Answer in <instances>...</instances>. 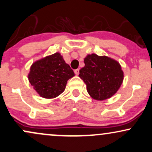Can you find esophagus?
Masks as SVG:
<instances>
[{"mask_svg":"<svg viewBox=\"0 0 152 152\" xmlns=\"http://www.w3.org/2000/svg\"><path fill=\"white\" fill-rule=\"evenodd\" d=\"M74 73L76 75H78L79 74V70L78 69H76V70H74Z\"/></svg>","mask_w":152,"mask_h":152,"instance_id":"obj_1","label":"esophagus"}]
</instances>
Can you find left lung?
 Returning a JSON list of instances; mask_svg holds the SVG:
<instances>
[{"label":"left lung","mask_w":152,"mask_h":152,"mask_svg":"<svg viewBox=\"0 0 152 152\" xmlns=\"http://www.w3.org/2000/svg\"><path fill=\"white\" fill-rule=\"evenodd\" d=\"M84 64L78 76L86 84L87 91L92 98L105 100L116 93L124 79L119 63L105 56L93 53L84 58Z\"/></svg>","instance_id":"obj_1"}]
</instances>
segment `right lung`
<instances>
[{
  "instance_id": "right-lung-1",
  "label": "right lung",
  "mask_w": 152,
  "mask_h": 152,
  "mask_svg": "<svg viewBox=\"0 0 152 152\" xmlns=\"http://www.w3.org/2000/svg\"><path fill=\"white\" fill-rule=\"evenodd\" d=\"M74 76L62 56L55 53L34 62L28 80L36 92L45 99L56 98L65 90L67 81Z\"/></svg>"
}]
</instances>
